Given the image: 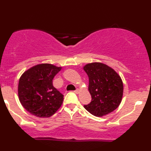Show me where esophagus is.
Instances as JSON below:
<instances>
[{"mask_svg":"<svg viewBox=\"0 0 151 151\" xmlns=\"http://www.w3.org/2000/svg\"><path fill=\"white\" fill-rule=\"evenodd\" d=\"M74 93H75L76 94H78V93H80V90H79V89H77L76 90H74Z\"/></svg>","mask_w":151,"mask_h":151,"instance_id":"1","label":"esophagus"}]
</instances>
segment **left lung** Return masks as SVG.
<instances>
[{
	"instance_id": "obj_1",
	"label": "left lung",
	"mask_w": 151,
	"mask_h": 151,
	"mask_svg": "<svg viewBox=\"0 0 151 151\" xmlns=\"http://www.w3.org/2000/svg\"><path fill=\"white\" fill-rule=\"evenodd\" d=\"M89 77L88 90L92 101L85 109L96 116L114 111L121 104L123 82L112 68L102 63H91L84 66Z\"/></svg>"
}]
</instances>
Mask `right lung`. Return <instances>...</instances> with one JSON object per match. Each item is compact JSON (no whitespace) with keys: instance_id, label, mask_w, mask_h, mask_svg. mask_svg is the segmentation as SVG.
<instances>
[{"instance_id":"1","label":"right lung","mask_w":151,"mask_h":151,"mask_svg":"<svg viewBox=\"0 0 151 151\" xmlns=\"http://www.w3.org/2000/svg\"><path fill=\"white\" fill-rule=\"evenodd\" d=\"M50 63H42L25 71L19 81L18 95L22 106L37 117H50L61 107L63 96L53 85L61 71Z\"/></svg>"}]
</instances>
